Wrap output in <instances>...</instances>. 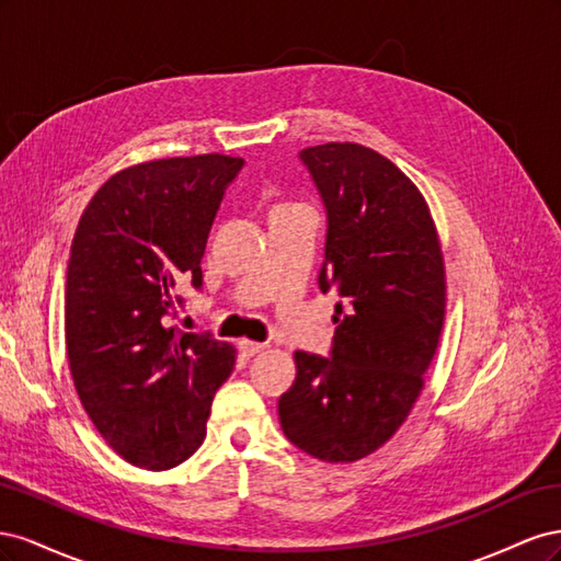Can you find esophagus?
Masks as SVG:
<instances>
[{"label":"esophagus","mask_w":561,"mask_h":561,"mask_svg":"<svg viewBox=\"0 0 561 561\" xmlns=\"http://www.w3.org/2000/svg\"><path fill=\"white\" fill-rule=\"evenodd\" d=\"M239 348H241V353L243 355H257V353H262L264 348H266V344H260V342H250V339H243V342H239Z\"/></svg>","instance_id":"esophagus-1"}]
</instances>
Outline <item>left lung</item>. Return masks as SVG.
<instances>
[{"mask_svg":"<svg viewBox=\"0 0 561 561\" xmlns=\"http://www.w3.org/2000/svg\"><path fill=\"white\" fill-rule=\"evenodd\" d=\"M299 159L328 210L318 285L344 304L332 358L295 353L278 416L301 451L351 463L386 445L421 396L445 322V260L426 198L379 151L328 142Z\"/></svg>","mask_w":561,"mask_h":561,"instance_id":"obj_1","label":"left lung"}]
</instances>
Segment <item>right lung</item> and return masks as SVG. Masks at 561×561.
<instances>
[{"label": "right lung", "instance_id": "right-lung-1", "mask_svg": "<svg viewBox=\"0 0 561 561\" xmlns=\"http://www.w3.org/2000/svg\"><path fill=\"white\" fill-rule=\"evenodd\" d=\"M243 159L175 157L112 175L83 210L65 285V344L79 400L128 463L168 470L206 437L236 348L168 325Z\"/></svg>", "mask_w": 561, "mask_h": 561}]
</instances>
